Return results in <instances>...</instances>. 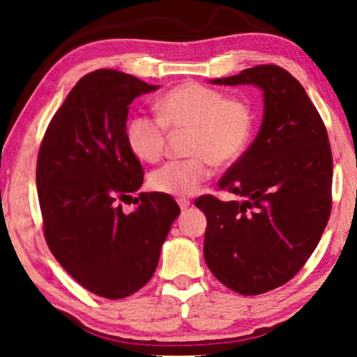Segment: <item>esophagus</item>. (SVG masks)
Listing matches in <instances>:
<instances>
[{
  "mask_svg": "<svg viewBox=\"0 0 357 357\" xmlns=\"http://www.w3.org/2000/svg\"><path fill=\"white\" fill-rule=\"evenodd\" d=\"M176 202H178L181 209H187V208L190 206V200H189V198H178Z\"/></svg>",
  "mask_w": 357,
  "mask_h": 357,
  "instance_id": "1",
  "label": "esophagus"
}]
</instances>
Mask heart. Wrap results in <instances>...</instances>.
Segmentation results:
<instances>
[{
  "label": "heart",
  "mask_w": 357,
  "mask_h": 357,
  "mask_svg": "<svg viewBox=\"0 0 357 357\" xmlns=\"http://www.w3.org/2000/svg\"><path fill=\"white\" fill-rule=\"evenodd\" d=\"M157 116L135 114L126 126V142L137 159L154 164L165 153L168 129H189L187 154L151 172L149 187L159 193L185 197L213 174V165L228 167L241 159L252 140L255 114L241 98L187 82L155 100Z\"/></svg>",
  "instance_id": "1"
}]
</instances>
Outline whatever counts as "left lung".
Segmentation results:
<instances>
[{
    "label": "left lung",
    "instance_id": "obj_1",
    "mask_svg": "<svg viewBox=\"0 0 357 357\" xmlns=\"http://www.w3.org/2000/svg\"><path fill=\"white\" fill-rule=\"evenodd\" d=\"M211 83L255 84L263 91L264 114L255 140L219 181L220 190L239 200H195L208 220L204 259L233 291L268 293L299 273L328 225V130L302 84L279 66H255Z\"/></svg>",
    "mask_w": 357,
    "mask_h": 357
}]
</instances>
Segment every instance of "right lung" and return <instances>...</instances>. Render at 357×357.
<instances>
[{
	"instance_id": "1",
	"label": "right lung",
	"mask_w": 357,
	"mask_h": 357,
	"mask_svg": "<svg viewBox=\"0 0 357 357\" xmlns=\"http://www.w3.org/2000/svg\"><path fill=\"white\" fill-rule=\"evenodd\" d=\"M159 86L113 69L72 88L42 138L36 183L48 249L88 291L123 299L146 285L181 209L170 195L140 193L134 213L121 202L143 184L126 142L132 100Z\"/></svg>"
}]
</instances>
